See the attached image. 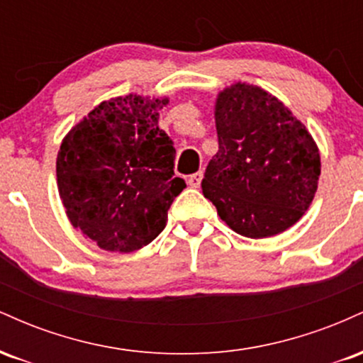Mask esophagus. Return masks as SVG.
Instances as JSON below:
<instances>
[{
    "label": "esophagus",
    "mask_w": 363,
    "mask_h": 363,
    "mask_svg": "<svg viewBox=\"0 0 363 363\" xmlns=\"http://www.w3.org/2000/svg\"><path fill=\"white\" fill-rule=\"evenodd\" d=\"M201 179H203V172H196L193 176L187 177V184L191 187H199V184H201Z\"/></svg>",
    "instance_id": "34e87169"
}]
</instances>
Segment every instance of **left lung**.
I'll return each instance as SVG.
<instances>
[{
    "instance_id": "obj_1",
    "label": "left lung",
    "mask_w": 363,
    "mask_h": 363,
    "mask_svg": "<svg viewBox=\"0 0 363 363\" xmlns=\"http://www.w3.org/2000/svg\"><path fill=\"white\" fill-rule=\"evenodd\" d=\"M213 114L218 152L206 167L203 194L237 234H281L318 191V143L280 99L252 83L220 90Z\"/></svg>"
}]
</instances>
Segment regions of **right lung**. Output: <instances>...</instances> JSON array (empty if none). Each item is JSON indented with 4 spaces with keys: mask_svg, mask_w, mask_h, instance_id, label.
I'll return each mask as SVG.
<instances>
[{
    "mask_svg": "<svg viewBox=\"0 0 363 363\" xmlns=\"http://www.w3.org/2000/svg\"><path fill=\"white\" fill-rule=\"evenodd\" d=\"M167 104L169 97L136 94L104 101L61 141L56 177L66 216L104 251L148 245L186 187L174 177L172 140L158 128Z\"/></svg>",
    "mask_w": 363,
    "mask_h": 363,
    "instance_id": "obj_1",
    "label": "right lung"
}]
</instances>
